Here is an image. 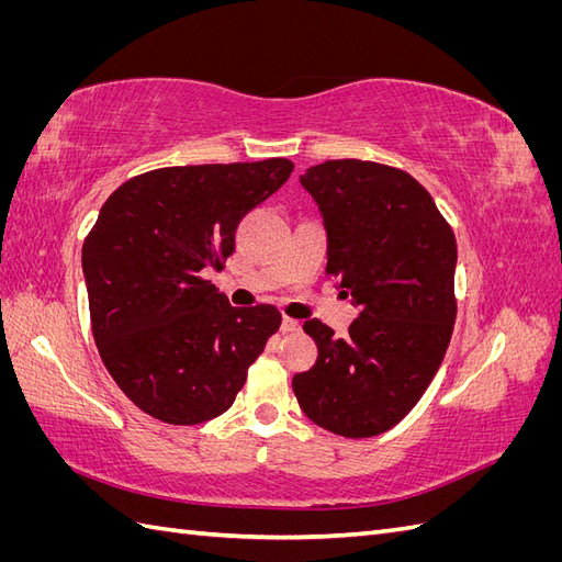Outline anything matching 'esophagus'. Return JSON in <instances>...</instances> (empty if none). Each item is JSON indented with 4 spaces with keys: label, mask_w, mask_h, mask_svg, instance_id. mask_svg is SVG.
<instances>
[{
    "label": "esophagus",
    "mask_w": 562,
    "mask_h": 562,
    "mask_svg": "<svg viewBox=\"0 0 562 562\" xmlns=\"http://www.w3.org/2000/svg\"><path fill=\"white\" fill-rule=\"evenodd\" d=\"M281 330H283V333H297V330H300V321H295V318H291V316H283Z\"/></svg>",
    "instance_id": "34e87169"
}]
</instances>
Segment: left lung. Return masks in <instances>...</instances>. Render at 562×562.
I'll return each instance as SVG.
<instances>
[{
	"mask_svg": "<svg viewBox=\"0 0 562 562\" xmlns=\"http://www.w3.org/2000/svg\"><path fill=\"white\" fill-rule=\"evenodd\" d=\"M328 234L326 271L359 307L345 337L304 321L318 359L293 378L302 413L347 438L389 431L443 361L457 316V241L431 194L394 166L335 159L300 176Z\"/></svg>",
	"mask_w": 562,
	"mask_h": 562,
	"instance_id": "left-lung-1",
	"label": "left lung"
}]
</instances>
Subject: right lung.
Segmentation results:
<instances>
[{"instance_id": "obj_1", "label": "right lung", "mask_w": 562, "mask_h": 562, "mask_svg": "<svg viewBox=\"0 0 562 562\" xmlns=\"http://www.w3.org/2000/svg\"><path fill=\"white\" fill-rule=\"evenodd\" d=\"M293 161L157 168L126 180L81 248L91 330L112 380L166 424L223 415L281 326L271 304L232 307L203 279L234 252L241 217Z\"/></svg>"}]
</instances>
